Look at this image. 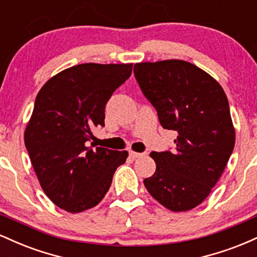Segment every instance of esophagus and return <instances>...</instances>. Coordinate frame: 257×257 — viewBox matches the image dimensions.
<instances>
[{
  "mask_svg": "<svg viewBox=\"0 0 257 257\" xmlns=\"http://www.w3.org/2000/svg\"><path fill=\"white\" fill-rule=\"evenodd\" d=\"M129 156H131L132 158H140V157H144V156H146V153L145 152L140 153V152L131 151V152H129Z\"/></svg>",
  "mask_w": 257,
  "mask_h": 257,
  "instance_id": "1",
  "label": "esophagus"
}]
</instances>
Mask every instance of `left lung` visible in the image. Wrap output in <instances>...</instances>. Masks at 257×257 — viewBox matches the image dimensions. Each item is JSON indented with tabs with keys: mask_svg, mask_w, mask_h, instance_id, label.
Masks as SVG:
<instances>
[{
	"mask_svg": "<svg viewBox=\"0 0 257 257\" xmlns=\"http://www.w3.org/2000/svg\"><path fill=\"white\" fill-rule=\"evenodd\" d=\"M134 75L161 125L178 132L174 151L151 152L156 172L144 185L169 210H191L211 192L234 149L225 91L202 69L176 59L135 64Z\"/></svg>",
	"mask_w": 257,
	"mask_h": 257,
	"instance_id": "left-lung-1",
	"label": "left lung"
}]
</instances>
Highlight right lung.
<instances>
[{"mask_svg": "<svg viewBox=\"0 0 257 257\" xmlns=\"http://www.w3.org/2000/svg\"><path fill=\"white\" fill-rule=\"evenodd\" d=\"M133 64H79L46 82L35 100L24 141L41 187L69 213L98 205L126 151L89 146L105 125V106L131 77Z\"/></svg>", "mask_w": 257, "mask_h": 257, "instance_id": "add662e5", "label": "right lung"}]
</instances>
